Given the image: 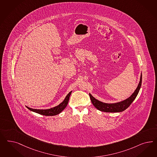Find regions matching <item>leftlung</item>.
Wrapping results in <instances>:
<instances>
[{"mask_svg": "<svg viewBox=\"0 0 157 157\" xmlns=\"http://www.w3.org/2000/svg\"><path fill=\"white\" fill-rule=\"evenodd\" d=\"M142 75L141 74L140 82L138 84L136 90L132 94L131 96L123 101L118 102L116 103H105L96 99L94 97L92 96L91 94H89L91 101L93 105L99 110L107 113H117L121 112L126 110L128 107L131 105L132 103L135 99L140 89L142 86Z\"/></svg>", "mask_w": 157, "mask_h": 157, "instance_id": "8db88e82", "label": "left lung"}]
</instances>
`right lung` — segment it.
Masks as SVG:
<instances>
[{
	"label": "right lung",
	"instance_id": "1",
	"mask_svg": "<svg viewBox=\"0 0 157 157\" xmlns=\"http://www.w3.org/2000/svg\"><path fill=\"white\" fill-rule=\"evenodd\" d=\"M71 91L66 96L65 99H64V101H62L61 103H60L58 106L54 107L53 108H51L49 109H46V110H40V109H31L30 107H26L29 110H30V111L35 112L36 113L40 114L41 115H44L46 116H56L58 114H59L62 111H63L65 108L66 107V106L67 105V103L69 102V98L71 96Z\"/></svg>",
	"mask_w": 157,
	"mask_h": 157
}]
</instances>
